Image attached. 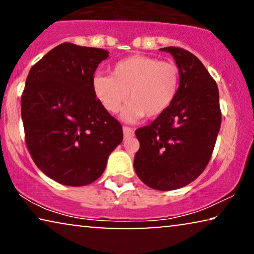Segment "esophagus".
I'll list each match as a JSON object with an SVG mask.
<instances>
[{"instance_id":"1","label":"esophagus","mask_w":254,"mask_h":254,"mask_svg":"<svg viewBox=\"0 0 254 254\" xmlns=\"http://www.w3.org/2000/svg\"><path fill=\"white\" fill-rule=\"evenodd\" d=\"M124 137L125 138H129L131 136H134V130L129 127H124Z\"/></svg>"}]
</instances>
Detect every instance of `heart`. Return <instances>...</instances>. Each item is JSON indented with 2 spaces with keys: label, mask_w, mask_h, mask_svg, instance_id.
I'll return each instance as SVG.
<instances>
[{
  "label": "heart",
  "mask_w": 254,
  "mask_h": 254,
  "mask_svg": "<svg viewBox=\"0 0 254 254\" xmlns=\"http://www.w3.org/2000/svg\"><path fill=\"white\" fill-rule=\"evenodd\" d=\"M180 71L175 64L145 55H131L118 61L111 76L96 75L93 92L104 109L119 112L127 98L123 119L135 123L144 116H162L178 95Z\"/></svg>",
  "instance_id": "b5f03b06"
}]
</instances>
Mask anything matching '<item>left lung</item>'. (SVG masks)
Segmentation results:
<instances>
[{"label": "left lung", "mask_w": 254, "mask_h": 254, "mask_svg": "<svg viewBox=\"0 0 254 254\" xmlns=\"http://www.w3.org/2000/svg\"><path fill=\"white\" fill-rule=\"evenodd\" d=\"M180 71L178 95L172 105L149 126L135 131L140 149L134 169L145 185L172 190L195 180L209 162L221 127L217 84L195 55L179 47H164Z\"/></svg>", "instance_id": "8db88e82"}]
</instances>
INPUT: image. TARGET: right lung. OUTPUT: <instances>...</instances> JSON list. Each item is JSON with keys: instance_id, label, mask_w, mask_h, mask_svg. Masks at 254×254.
Segmentation results:
<instances>
[{"instance_id": "right-lung-1", "label": "right lung", "mask_w": 254, "mask_h": 254, "mask_svg": "<svg viewBox=\"0 0 254 254\" xmlns=\"http://www.w3.org/2000/svg\"><path fill=\"white\" fill-rule=\"evenodd\" d=\"M109 52L64 43L31 68L22 95L27 149L47 177L67 186L98 179L123 127L104 109L93 74Z\"/></svg>"}]
</instances>
